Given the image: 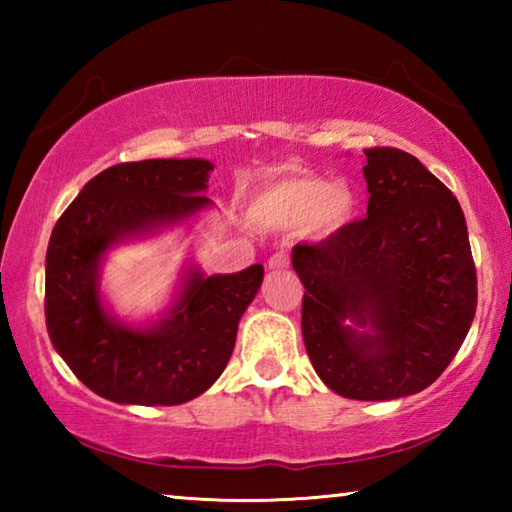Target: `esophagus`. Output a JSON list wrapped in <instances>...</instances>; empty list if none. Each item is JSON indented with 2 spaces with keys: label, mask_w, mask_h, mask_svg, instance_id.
<instances>
[{
  "label": "esophagus",
  "mask_w": 512,
  "mask_h": 512,
  "mask_svg": "<svg viewBox=\"0 0 512 512\" xmlns=\"http://www.w3.org/2000/svg\"><path fill=\"white\" fill-rule=\"evenodd\" d=\"M289 266V255L284 253V250H277L271 257H268V268L271 271H282V268Z\"/></svg>",
  "instance_id": "34e87169"
}]
</instances>
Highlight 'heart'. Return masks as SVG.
Segmentation results:
<instances>
[{
  "label": "heart",
  "instance_id": "1",
  "mask_svg": "<svg viewBox=\"0 0 512 512\" xmlns=\"http://www.w3.org/2000/svg\"><path fill=\"white\" fill-rule=\"evenodd\" d=\"M359 194L348 180H332L314 173H291L264 187L253 203L257 221L273 228H296L311 239H327L354 221Z\"/></svg>",
  "mask_w": 512,
  "mask_h": 512
}]
</instances>
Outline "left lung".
<instances>
[{
  "label": "left lung",
  "instance_id": "8db88e82",
  "mask_svg": "<svg viewBox=\"0 0 512 512\" xmlns=\"http://www.w3.org/2000/svg\"><path fill=\"white\" fill-rule=\"evenodd\" d=\"M366 219L298 244L302 339L327 388L397 400L433 384L476 311V268L456 196L411 153L366 149Z\"/></svg>",
  "mask_w": 512,
  "mask_h": 512
}]
</instances>
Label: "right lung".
<instances>
[{
  "mask_svg": "<svg viewBox=\"0 0 512 512\" xmlns=\"http://www.w3.org/2000/svg\"><path fill=\"white\" fill-rule=\"evenodd\" d=\"M212 162L142 160L94 176L51 230L45 264V318L56 352L92 393L117 404L173 406L221 377L237 327L257 296L264 266L230 275L189 268L183 289L149 327L110 316L101 300V264L112 246L192 219L210 205Z\"/></svg>",
  "mask_w": 512,
  "mask_h": 512,
  "instance_id": "1",
  "label": "right lung"
}]
</instances>
